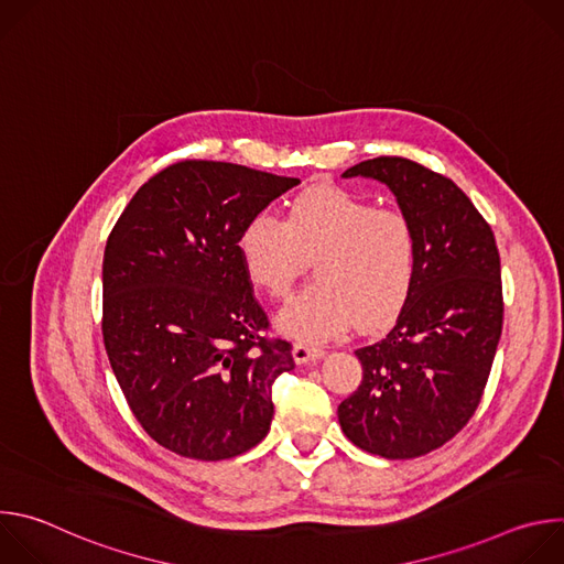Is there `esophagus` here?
Segmentation results:
<instances>
[{
    "mask_svg": "<svg viewBox=\"0 0 564 564\" xmlns=\"http://www.w3.org/2000/svg\"><path fill=\"white\" fill-rule=\"evenodd\" d=\"M326 355L324 348L318 346H310V344H294L292 348V357L296 364H310V361H316Z\"/></svg>",
    "mask_w": 564,
    "mask_h": 564,
    "instance_id": "esophagus-1",
    "label": "esophagus"
}]
</instances>
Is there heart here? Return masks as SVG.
Wrapping results in <instances>:
<instances>
[{
	"instance_id": "1",
	"label": "heart",
	"mask_w": 564,
	"mask_h": 564,
	"mask_svg": "<svg viewBox=\"0 0 564 564\" xmlns=\"http://www.w3.org/2000/svg\"><path fill=\"white\" fill-rule=\"evenodd\" d=\"M248 279L272 296H288L314 261L316 283L279 314V328L299 341L344 335L355 318L375 330L404 307L417 270V234L399 209L335 185L294 196L288 220L261 212L238 238Z\"/></svg>"
}]
</instances>
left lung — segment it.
Instances as JSON below:
<instances>
[{
	"label": "left lung",
	"mask_w": 564,
	"mask_h": 564,
	"mask_svg": "<svg viewBox=\"0 0 564 564\" xmlns=\"http://www.w3.org/2000/svg\"><path fill=\"white\" fill-rule=\"evenodd\" d=\"M372 178L417 234V270L394 328L355 350L364 377L339 404L346 437L379 457L411 459L455 437L485 392L502 335L500 254L489 223L446 176L379 155L344 178Z\"/></svg>",
	"instance_id": "obj_1"
}]
</instances>
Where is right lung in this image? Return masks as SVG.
I'll list each match as a JSON object with an SVG mask.
<instances>
[{
    "label": "right lung",
    "instance_id": "1",
    "mask_svg": "<svg viewBox=\"0 0 564 564\" xmlns=\"http://www.w3.org/2000/svg\"><path fill=\"white\" fill-rule=\"evenodd\" d=\"M299 183L183 160L149 178L109 234L105 348L140 426L176 455L229 459L270 431L272 383L294 359L288 341L265 337L238 238Z\"/></svg>",
    "mask_w": 564,
    "mask_h": 564
}]
</instances>
